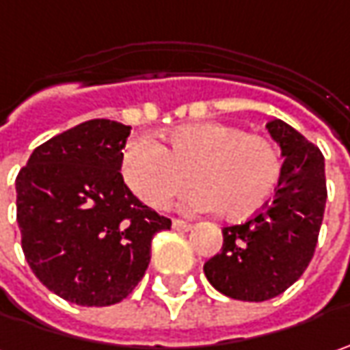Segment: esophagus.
Instances as JSON below:
<instances>
[{
    "instance_id": "1",
    "label": "esophagus",
    "mask_w": 350,
    "mask_h": 350,
    "mask_svg": "<svg viewBox=\"0 0 350 350\" xmlns=\"http://www.w3.org/2000/svg\"><path fill=\"white\" fill-rule=\"evenodd\" d=\"M172 227H174L176 231H190L191 223H186V221L174 219V221H172Z\"/></svg>"
}]
</instances>
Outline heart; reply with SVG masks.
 I'll return each instance as SVG.
<instances>
[{
  "instance_id": "b5f03b06",
  "label": "heart",
  "mask_w": 350,
  "mask_h": 350,
  "mask_svg": "<svg viewBox=\"0 0 350 350\" xmlns=\"http://www.w3.org/2000/svg\"><path fill=\"white\" fill-rule=\"evenodd\" d=\"M168 146L143 135L127 143L121 176L131 191L154 209L170 204L190 178L198 188L182 200L186 213L217 211L229 219H249L272 202L282 180V157L260 135L235 125L196 123L166 135Z\"/></svg>"
}]
</instances>
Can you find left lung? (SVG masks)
I'll return each mask as SVG.
<instances>
[{
	"label": "left lung",
	"mask_w": 350,
	"mask_h": 350,
	"mask_svg": "<svg viewBox=\"0 0 350 350\" xmlns=\"http://www.w3.org/2000/svg\"><path fill=\"white\" fill-rule=\"evenodd\" d=\"M266 129L284 157L280 186L260 213L223 229V249L204 265L209 284L241 301L280 296L304 274L325 211L321 150L282 119Z\"/></svg>",
	"instance_id": "left-lung-1"
}]
</instances>
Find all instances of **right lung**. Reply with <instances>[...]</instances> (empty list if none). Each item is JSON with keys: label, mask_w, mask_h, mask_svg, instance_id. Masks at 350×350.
<instances>
[{"label": "right lung", "mask_w": 350, "mask_h": 350, "mask_svg": "<svg viewBox=\"0 0 350 350\" xmlns=\"http://www.w3.org/2000/svg\"><path fill=\"white\" fill-rule=\"evenodd\" d=\"M129 133L109 119L84 121L37 146L15 180L25 258L76 306L129 296L148 268L152 237L170 229L119 172Z\"/></svg>", "instance_id": "right-lung-1"}]
</instances>
